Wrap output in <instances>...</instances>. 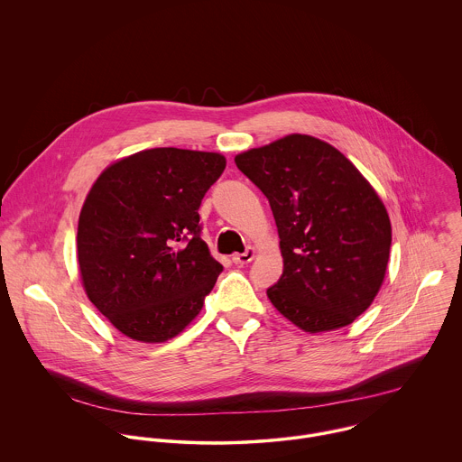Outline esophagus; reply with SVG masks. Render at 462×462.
I'll list each match as a JSON object with an SVG mask.
<instances>
[{
  "instance_id": "34e87169",
  "label": "esophagus",
  "mask_w": 462,
  "mask_h": 462,
  "mask_svg": "<svg viewBox=\"0 0 462 462\" xmlns=\"http://www.w3.org/2000/svg\"><path fill=\"white\" fill-rule=\"evenodd\" d=\"M254 256H256V251H254L253 247H249L245 253L235 254V256H233V263L238 264V266H244V264L251 263V262L254 260Z\"/></svg>"
}]
</instances>
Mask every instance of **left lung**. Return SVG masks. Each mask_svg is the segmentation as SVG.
<instances>
[{"instance_id":"left-lung-1","label":"left lung","mask_w":462,"mask_h":462,"mask_svg":"<svg viewBox=\"0 0 462 462\" xmlns=\"http://www.w3.org/2000/svg\"><path fill=\"white\" fill-rule=\"evenodd\" d=\"M263 192L284 270L266 290L273 308L310 334L350 326L377 297L390 260L384 202L328 142L286 134L235 156Z\"/></svg>"}]
</instances>
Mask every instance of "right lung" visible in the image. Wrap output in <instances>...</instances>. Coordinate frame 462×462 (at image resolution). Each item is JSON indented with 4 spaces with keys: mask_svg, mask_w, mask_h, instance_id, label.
Masks as SVG:
<instances>
[{
    "mask_svg": "<svg viewBox=\"0 0 462 462\" xmlns=\"http://www.w3.org/2000/svg\"><path fill=\"white\" fill-rule=\"evenodd\" d=\"M226 169L220 152L145 149L108 165L78 222L88 300L125 336L163 343L204 306L222 264L200 238L199 206Z\"/></svg>",
    "mask_w": 462,
    "mask_h": 462,
    "instance_id": "add662e5",
    "label": "right lung"
}]
</instances>
